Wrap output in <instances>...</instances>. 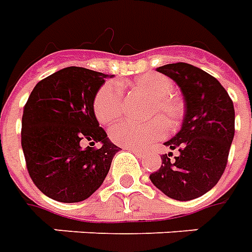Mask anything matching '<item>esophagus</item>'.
<instances>
[{
    "label": "esophagus",
    "mask_w": 252,
    "mask_h": 252,
    "mask_svg": "<svg viewBox=\"0 0 252 252\" xmlns=\"http://www.w3.org/2000/svg\"><path fill=\"white\" fill-rule=\"evenodd\" d=\"M128 151H131V153H133L135 155H137L139 158H142V157H144L146 155V151H143V150H139V148H126Z\"/></svg>",
    "instance_id": "obj_1"
}]
</instances>
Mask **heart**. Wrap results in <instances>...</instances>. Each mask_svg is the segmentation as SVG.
Here are the masks:
<instances>
[{"mask_svg":"<svg viewBox=\"0 0 252 252\" xmlns=\"http://www.w3.org/2000/svg\"><path fill=\"white\" fill-rule=\"evenodd\" d=\"M132 90H137L151 97L148 104L147 116H162L170 126L177 124L182 116V105L173 95L174 85L160 74H143L133 79ZM94 115L102 124H109L119 119L123 112V92L115 82L105 83L95 94L93 101ZM110 139L126 148H142L148 143L158 140L166 135V126L159 117L147 123L123 121L109 132Z\"/></svg>","mask_w":252,"mask_h":252,"instance_id":"heart-1","label":"heart"}]
</instances>
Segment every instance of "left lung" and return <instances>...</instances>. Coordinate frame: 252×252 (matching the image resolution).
<instances>
[{"instance_id":"8db88e82","label":"left lung","mask_w":252,"mask_h":252,"mask_svg":"<svg viewBox=\"0 0 252 252\" xmlns=\"http://www.w3.org/2000/svg\"><path fill=\"white\" fill-rule=\"evenodd\" d=\"M157 71L171 78L184 95L182 126L164 146L162 166L150 180L163 194L178 201L194 200L216 185L227 166L235 135V109L216 78L189 63H170Z\"/></svg>"}]
</instances>
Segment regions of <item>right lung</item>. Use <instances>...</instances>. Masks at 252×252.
Instances as JSON below:
<instances>
[{
	"mask_svg": "<svg viewBox=\"0 0 252 252\" xmlns=\"http://www.w3.org/2000/svg\"><path fill=\"white\" fill-rule=\"evenodd\" d=\"M113 75L66 67L41 79L24 106L21 147L27 169L41 193L59 202L89 198L108 175L121 148L110 142L94 115L93 101ZM99 141V149L82 148Z\"/></svg>",
	"mask_w": 252,
	"mask_h": 252,
	"instance_id": "obj_1",
	"label": "right lung"
}]
</instances>
